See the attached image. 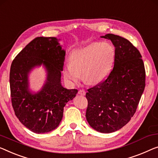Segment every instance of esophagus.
Returning a JSON list of instances; mask_svg holds the SVG:
<instances>
[{
	"label": "esophagus",
	"instance_id": "1",
	"mask_svg": "<svg viewBox=\"0 0 158 158\" xmlns=\"http://www.w3.org/2000/svg\"><path fill=\"white\" fill-rule=\"evenodd\" d=\"M78 94H81V95L84 96L86 94V91H84V89H80V90H79V91H78Z\"/></svg>",
	"mask_w": 158,
	"mask_h": 158
}]
</instances>
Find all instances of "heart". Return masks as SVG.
<instances>
[{"label": "heart", "mask_w": 158, "mask_h": 158, "mask_svg": "<svg viewBox=\"0 0 158 158\" xmlns=\"http://www.w3.org/2000/svg\"><path fill=\"white\" fill-rule=\"evenodd\" d=\"M115 50L109 43L94 42L84 48L72 52L69 63L63 68L65 79L75 84L81 78L84 81L95 84L106 78L114 66Z\"/></svg>", "instance_id": "b5f03b06"}]
</instances>
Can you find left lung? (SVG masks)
I'll use <instances>...</instances> for the list:
<instances>
[{
    "label": "left lung",
    "instance_id": "obj_1",
    "mask_svg": "<svg viewBox=\"0 0 158 158\" xmlns=\"http://www.w3.org/2000/svg\"><path fill=\"white\" fill-rule=\"evenodd\" d=\"M115 47L114 68L102 81L87 89L86 118L101 133L116 131L130 121L145 86V70L140 52L128 40L107 34Z\"/></svg>",
    "mask_w": 158,
    "mask_h": 158
}]
</instances>
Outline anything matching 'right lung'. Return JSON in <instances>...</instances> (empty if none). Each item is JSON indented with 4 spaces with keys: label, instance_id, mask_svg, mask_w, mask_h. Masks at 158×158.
I'll list each match as a JSON object with an SVG mask.
<instances>
[{
    "label": "right lung",
    "instance_id": "obj_1",
    "mask_svg": "<svg viewBox=\"0 0 158 158\" xmlns=\"http://www.w3.org/2000/svg\"><path fill=\"white\" fill-rule=\"evenodd\" d=\"M65 60L55 37H36L14 59L10 71L11 102L15 116L23 125L36 133H48L59 126L64 107L78 90L61 85V72ZM43 64L48 69L44 89L36 94L28 91L27 74L35 65Z\"/></svg>",
    "mask_w": 158,
    "mask_h": 158
}]
</instances>
